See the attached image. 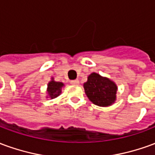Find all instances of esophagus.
Wrapping results in <instances>:
<instances>
[{"instance_id": "1", "label": "esophagus", "mask_w": 155, "mask_h": 155, "mask_svg": "<svg viewBox=\"0 0 155 155\" xmlns=\"http://www.w3.org/2000/svg\"><path fill=\"white\" fill-rule=\"evenodd\" d=\"M71 84H79V80H74L71 81Z\"/></svg>"}]
</instances>
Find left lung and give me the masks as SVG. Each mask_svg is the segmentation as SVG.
<instances>
[{"mask_svg": "<svg viewBox=\"0 0 155 155\" xmlns=\"http://www.w3.org/2000/svg\"><path fill=\"white\" fill-rule=\"evenodd\" d=\"M85 94L93 104L99 106H109L116 99L117 86L108 78L92 73L84 84Z\"/></svg>", "mask_w": 155, "mask_h": 155, "instance_id": "obj_1", "label": "left lung"}]
</instances>
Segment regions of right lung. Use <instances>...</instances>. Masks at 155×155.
Wrapping results in <instances>:
<instances>
[{
    "label": "right lung",
    "instance_id": "1",
    "mask_svg": "<svg viewBox=\"0 0 155 155\" xmlns=\"http://www.w3.org/2000/svg\"><path fill=\"white\" fill-rule=\"evenodd\" d=\"M64 84L61 82H56L52 81L48 84V94L51 99L57 97L61 93V88L63 87Z\"/></svg>",
    "mask_w": 155,
    "mask_h": 155
}]
</instances>
